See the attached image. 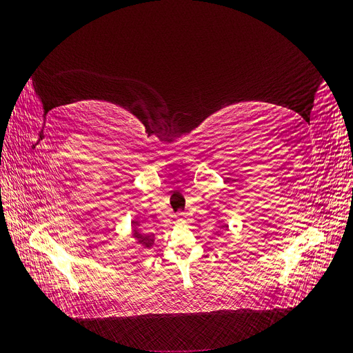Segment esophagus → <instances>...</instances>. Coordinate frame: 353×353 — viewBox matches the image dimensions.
<instances>
[{"label":"esophagus","mask_w":353,"mask_h":353,"mask_svg":"<svg viewBox=\"0 0 353 353\" xmlns=\"http://www.w3.org/2000/svg\"><path fill=\"white\" fill-rule=\"evenodd\" d=\"M178 222H185L187 221V215H184V213H181V215L176 218Z\"/></svg>","instance_id":"34e87169"}]
</instances>
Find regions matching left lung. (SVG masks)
Masks as SVG:
<instances>
[{
    "label": "left lung",
    "instance_id": "obj_1",
    "mask_svg": "<svg viewBox=\"0 0 353 353\" xmlns=\"http://www.w3.org/2000/svg\"><path fill=\"white\" fill-rule=\"evenodd\" d=\"M223 230H227V225L225 223H219V231H223Z\"/></svg>",
    "mask_w": 353,
    "mask_h": 353
}]
</instances>
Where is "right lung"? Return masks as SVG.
<instances>
[{
  "instance_id": "1",
  "label": "right lung",
  "mask_w": 353,
  "mask_h": 353,
  "mask_svg": "<svg viewBox=\"0 0 353 353\" xmlns=\"http://www.w3.org/2000/svg\"><path fill=\"white\" fill-rule=\"evenodd\" d=\"M131 234H132V239L135 240V243L138 245H141L143 249H152L153 244H154V240H156V236L153 232H143L140 230V227H138L137 222H131Z\"/></svg>"
}]
</instances>
